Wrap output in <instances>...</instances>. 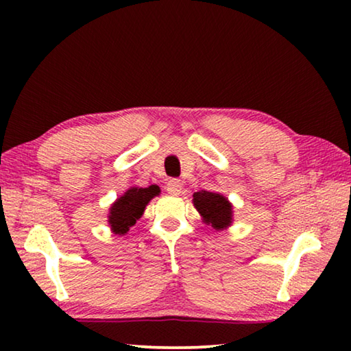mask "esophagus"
<instances>
[{
    "label": "esophagus",
    "mask_w": 351,
    "mask_h": 351,
    "mask_svg": "<svg viewBox=\"0 0 351 351\" xmlns=\"http://www.w3.org/2000/svg\"><path fill=\"white\" fill-rule=\"evenodd\" d=\"M181 187H182V182L180 180H176V178H173V180H170L167 182V186H165V190H167L170 195H180Z\"/></svg>",
    "instance_id": "1"
}]
</instances>
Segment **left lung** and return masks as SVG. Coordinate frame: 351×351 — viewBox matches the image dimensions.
Here are the masks:
<instances>
[{
  "instance_id": "1",
  "label": "left lung",
  "mask_w": 351,
  "mask_h": 351,
  "mask_svg": "<svg viewBox=\"0 0 351 351\" xmlns=\"http://www.w3.org/2000/svg\"><path fill=\"white\" fill-rule=\"evenodd\" d=\"M193 204L212 228L223 229L232 223V206L223 195L201 190L193 193Z\"/></svg>"
}]
</instances>
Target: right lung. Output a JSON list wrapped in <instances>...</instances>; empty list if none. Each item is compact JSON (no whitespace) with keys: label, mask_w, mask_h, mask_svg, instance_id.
Masks as SVG:
<instances>
[{"label":"right lung","mask_w":351,"mask_h":351,"mask_svg":"<svg viewBox=\"0 0 351 351\" xmlns=\"http://www.w3.org/2000/svg\"><path fill=\"white\" fill-rule=\"evenodd\" d=\"M159 193L158 186L127 190L110 209V224L116 234L123 235L141 218L145 206Z\"/></svg>","instance_id":"right-lung-1"}]
</instances>
